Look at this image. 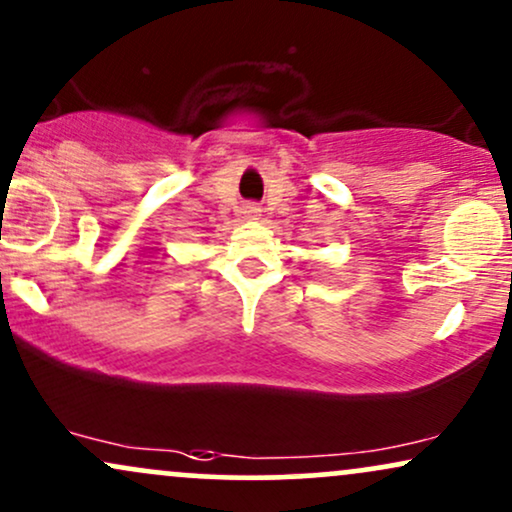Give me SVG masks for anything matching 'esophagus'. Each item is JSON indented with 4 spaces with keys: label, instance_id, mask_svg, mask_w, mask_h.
<instances>
[{
    "label": "esophagus",
    "instance_id": "34e87169",
    "mask_svg": "<svg viewBox=\"0 0 512 512\" xmlns=\"http://www.w3.org/2000/svg\"><path fill=\"white\" fill-rule=\"evenodd\" d=\"M246 213H249V215H256V213H258V208H254V206H249V208H246Z\"/></svg>",
    "mask_w": 512,
    "mask_h": 512
}]
</instances>
